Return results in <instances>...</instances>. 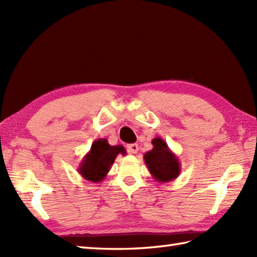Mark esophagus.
<instances>
[{"label": "esophagus", "mask_w": 257, "mask_h": 257, "mask_svg": "<svg viewBox=\"0 0 257 257\" xmlns=\"http://www.w3.org/2000/svg\"><path fill=\"white\" fill-rule=\"evenodd\" d=\"M128 152L129 154H137L138 152V145L137 144H133V145H129L127 147Z\"/></svg>", "instance_id": "esophagus-1"}]
</instances>
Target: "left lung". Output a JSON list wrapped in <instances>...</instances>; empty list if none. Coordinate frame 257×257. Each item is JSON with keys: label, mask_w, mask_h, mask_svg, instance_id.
<instances>
[{"label": "left lung", "mask_w": 257, "mask_h": 257, "mask_svg": "<svg viewBox=\"0 0 257 257\" xmlns=\"http://www.w3.org/2000/svg\"><path fill=\"white\" fill-rule=\"evenodd\" d=\"M151 144L154 148L146 152L144 160L152 178L158 183L170 182L177 179L181 172V165L178 157L170 150L166 141L160 137L155 138Z\"/></svg>", "instance_id": "obj_1"}]
</instances>
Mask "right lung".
<instances>
[{"label": "right lung", "mask_w": 257, "mask_h": 257, "mask_svg": "<svg viewBox=\"0 0 257 257\" xmlns=\"http://www.w3.org/2000/svg\"><path fill=\"white\" fill-rule=\"evenodd\" d=\"M118 155H125V149L122 146H110L105 138L97 139L79 163L77 171L87 181L101 182Z\"/></svg>", "instance_id": "obj_1"}]
</instances>
